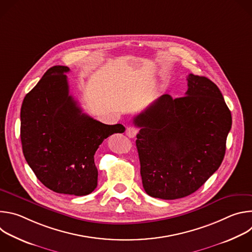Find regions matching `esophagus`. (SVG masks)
Wrapping results in <instances>:
<instances>
[{"label":"esophagus","mask_w":252,"mask_h":252,"mask_svg":"<svg viewBox=\"0 0 252 252\" xmlns=\"http://www.w3.org/2000/svg\"><path fill=\"white\" fill-rule=\"evenodd\" d=\"M126 131L127 136L134 137L136 135V133H137V128H135L134 126H128V127H126Z\"/></svg>","instance_id":"34e87169"}]
</instances>
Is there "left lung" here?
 <instances>
[{"label": "left lung", "instance_id": "1", "mask_svg": "<svg viewBox=\"0 0 252 252\" xmlns=\"http://www.w3.org/2000/svg\"><path fill=\"white\" fill-rule=\"evenodd\" d=\"M185 96L162 94L133 119L142 187L157 198L196 191L220 166L232 119L218 86L189 74Z\"/></svg>", "mask_w": 252, "mask_h": 252}]
</instances>
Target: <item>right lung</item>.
<instances>
[{"label": "right lung", "instance_id": "1", "mask_svg": "<svg viewBox=\"0 0 252 252\" xmlns=\"http://www.w3.org/2000/svg\"><path fill=\"white\" fill-rule=\"evenodd\" d=\"M55 65L26 94L21 107L24 157L39 181L51 190L87 195L97 186L94 154L123 125H104L84 114L69 94L64 73Z\"/></svg>", "mask_w": 252, "mask_h": 252}]
</instances>
